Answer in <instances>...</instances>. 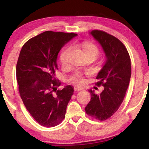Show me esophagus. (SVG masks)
<instances>
[{"instance_id": "1", "label": "esophagus", "mask_w": 149, "mask_h": 149, "mask_svg": "<svg viewBox=\"0 0 149 149\" xmlns=\"http://www.w3.org/2000/svg\"><path fill=\"white\" fill-rule=\"evenodd\" d=\"M74 90L75 91H80V90H83V89L81 88H78V87H74Z\"/></svg>"}]
</instances>
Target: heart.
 <instances>
[{
  "label": "heart",
  "instance_id": "1",
  "mask_svg": "<svg viewBox=\"0 0 149 149\" xmlns=\"http://www.w3.org/2000/svg\"><path fill=\"white\" fill-rule=\"evenodd\" d=\"M71 49L72 47H68L65 50H63V52H61V55H60V59H61V61L63 64H65V63H67L68 54L70 52ZM83 49L85 54L89 53H95L97 55H98V53H99V50H98L97 47L95 45H93V44L90 43H84L83 45ZM70 81L75 84L81 85L84 83V79L82 77L81 74L78 73V74L74 75L73 76L70 78Z\"/></svg>",
  "mask_w": 149,
  "mask_h": 149
}]
</instances>
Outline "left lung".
Instances as JSON below:
<instances>
[{
    "label": "left lung",
    "mask_w": 149,
    "mask_h": 149,
    "mask_svg": "<svg viewBox=\"0 0 149 149\" xmlns=\"http://www.w3.org/2000/svg\"><path fill=\"white\" fill-rule=\"evenodd\" d=\"M102 47L106 62L98 73L97 86L104 90L99 95L89 90L91 100L85 107L86 113L99 120L111 116L121 105L129 86L131 75L130 56L124 45L111 34L102 31L90 33Z\"/></svg>",
    "instance_id": "obj_1"
}]
</instances>
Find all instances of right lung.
Masks as SVG:
<instances>
[{"instance_id": "right-lung-1", "label": "right lung", "mask_w": 149, "mask_h": 149, "mask_svg": "<svg viewBox=\"0 0 149 149\" xmlns=\"http://www.w3.org/2000/svg\"><path fill=\"white\" fill-rule=\"evenodd\" d=\"M75 33L45 31L22 47L17 64V79L21 99L28 111L44 127H54L65 116L74 88L60 85L54 77L58 55Z\"/></svg>"}]
</instances>
